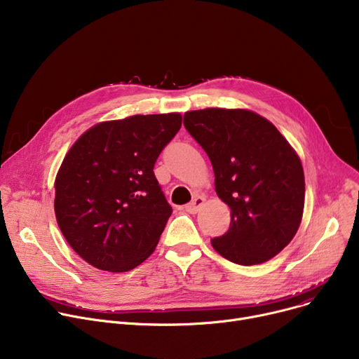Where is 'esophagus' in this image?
<instances>
[{
	"instance_id": "34e87169",
	"label": "esophagus",
	"mask_w": 359,
	"mask_h": 359,
	"mask_svg": "<svg viewBox=\"0 0 359 359\" xmlns=\"http://www.w3.org/2000/svg\"><path fill=\"white\" fill-rule=\"evenodd\" d=\"M203 202H205V198L203 196H195L194 199H192V202H189L187 203L186 206H184V210L189 212V214H196L198 211H199V208L201 206L203 205Z\"/></svg>"
}]
</instances>
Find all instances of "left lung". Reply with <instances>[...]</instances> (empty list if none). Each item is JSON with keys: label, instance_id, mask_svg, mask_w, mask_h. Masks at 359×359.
<instances>
[{"label": "left lung", "instance_id": "left-lung-1", "mask_svg": "<svg viewBox=\"0 0 359 359\" xmlns=\"http://www.w3.org/2000/svg\"><path fill=\"white\" fill-rule=\"evenodd\" d=\"M186 130L208 154L218 198L231 210L212 248L237 265H257L294 238L304 210L299 157L265 118L243 109L186 111Z\"/></svg>", "mask_w": 359, "mask_h": 359}]
</instances>
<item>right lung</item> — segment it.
I'll return each mask as SVG.
<instances>
[{"mask_svg": "<svg viewBox=\"0 0 359 359\" xmlns=\"http://www.w3.org/2000/svg\"><path fill=\"white\" fill-rule=\"evenodd\" d=\"M179 113L97 123L75 141L55 180V215L69 246L94 268L126 272L154 252L172 206L154 175Z\"/></svg>", "mask_w": 359, "mask_h": 359, "instance_id": "add662e5", "label": "right lung"}]
</instances>
